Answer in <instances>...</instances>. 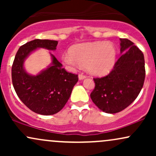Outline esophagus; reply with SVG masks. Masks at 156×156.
Masks as SVG:
<instances>
[{"label": "esophagus", "instance_id": "34e87169", "mask_svg": "<svg viewBox=\"0 0 156 156\" xmlns=\"http://www.w3.org/2000/svg\"><path fill=\"white\" fill-rule=\"evenodd\" d=\"M86 78H87V76H86L85 75H83V74H79V75H78V78H79V80H83Z\"/></svg>", "mask_w": 156, "mask_h": 156}]
</instances>
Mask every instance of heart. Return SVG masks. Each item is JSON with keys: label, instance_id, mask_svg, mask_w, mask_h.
Returning a JSON list of instances; mask_svg holds the SVG:
<instances>
[{"label": "heart", "instance_id": "obj_1", "mask_svg": "<svg viewBox=\"0 0 156 156\" xmlns=\"http://www.w3.org/2000/svg\"><path fill=\"white\" fill-rule=\"evenodd\" d=\"M62 58L67 65L86 66L91 74L103 76L108 75L115 65L117 49L110 42H87L74 45Z\"/></svg>", "mask_w": 156, "mask_h": 156}]
</instances>
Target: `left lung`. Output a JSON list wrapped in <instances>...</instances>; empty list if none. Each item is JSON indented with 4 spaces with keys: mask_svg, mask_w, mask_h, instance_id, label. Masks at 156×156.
I'll return each instance as SVG.
<instances>
[{
    "mask_svg": "<svg viewBox=\"0 0 156 156\" xmlns=\"http://www.w3.org/2000/svg\"><path fill=\"white\" fill-rule=\"evenodd\" d=\"M121 56L108 75L94 78L90 97L101 111L115 114L124 110L140 93L145 78L144 54L133 42L120 39Z\"/></svg>",
    "mask_w": 156,
    "mask_h": 156,
    "instance_id": "1",
    "label": "left lung"
}]
</instances>
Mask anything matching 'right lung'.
Wrapping results in <instances>:
<instances>
[{
	"label": "right lung",
	"instance_id": "add662e5",
	"mask_svg": "<svg viewBox=\"0 0 156 156\" xmlns=\"http://www.w3.org/2000/svg\"><path fill=\"white\" fill-rule=\"evenodd\" d=\"M58 41L34 39L21 46L12 67V84L20 101L32 112L52 115L64 108L78 82V75L68 73L51 54L52 63L37 76H31L23 67L25 59L39 48L55 51Z\"/></svg>",
	"mask_w": 156,
	"mask_h": 156
}]
</instances>
